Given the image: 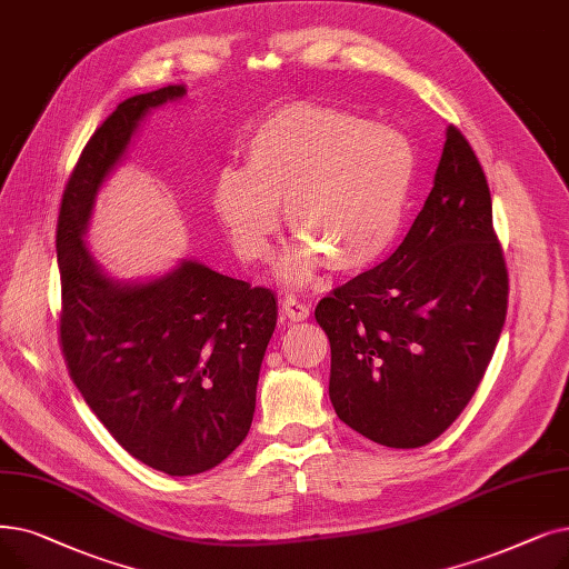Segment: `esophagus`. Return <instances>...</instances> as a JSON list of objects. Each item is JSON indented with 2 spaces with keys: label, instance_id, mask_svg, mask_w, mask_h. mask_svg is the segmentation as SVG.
<instances>
[{
  "label": "esophagus",
  "instance_id": "1",
  "mask_svg": "<svg viewBox=\"0 0 569 569\" xmlns=\"http://www.w3.org/2000/svg\"><path fill=\"white\" fill-rule=\"evenodd\" d=\"M281 309H283V313H286L290 320H295V323H300V320H307L309 313H311L309 305H305L302 300L295 298V295H288V298L281 302Z\"/></svg>",
  "mask_w": 569,
  "mask_h": 569
}]
</instances>
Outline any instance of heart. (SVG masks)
Segmentation results:
<instances>
[{"label":"heart","instance_id":"obj_1","mask_svg":"<svg viewBox=\"0 0 569 569\" xmlns=\"http://www.w3.org/2000/svg\"><path fill=\"white\" fill-rule=\"evenodd\" d=\"M413 181L405 134L353 111L292 102L264 116L243 146V169L223 167L211 207L243 260H260L279 230V207L300 239L279 279L309 283L326 262L360 271L377 262L402 226Z\"/></svg>","mask_w":569,"mask_h":569}]
</instances>
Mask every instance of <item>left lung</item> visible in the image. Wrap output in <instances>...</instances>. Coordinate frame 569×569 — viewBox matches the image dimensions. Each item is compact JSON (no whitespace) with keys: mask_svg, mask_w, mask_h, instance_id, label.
I'll list each match as a JSON object with an SVG mask.
<instances>
[{"mask_svg":"<svg viewBox=\"0 0 569 569\" xmlns=\"http://www.w3.org/2000/svg\"><path fill=\"white\" fill-rule=\"evenodd\" d=\"M507 292L488 181L449 126L432 190L398 251L316 307L337 416L390 449L437 439L483 379Z\"/></svg>","mask_w":569,"mask_h":569,"instance_id":"1","label":"left lung"}]
</instances>
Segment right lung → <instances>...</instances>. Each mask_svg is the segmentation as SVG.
<instances>
[{"mask_svg": "<svg viewBox=\"0 0 569 569\" xmlns=\"http://www.w3.org/2000/svg\"><path fill=\"white\" fill-rule=\"evenodd\" d=\"M186 86L134 94L94 130L58 218L60 339L69 375L116 441L169 477L223 462L251 430L277 295L181 258L158 277L116 279L86 241L94 200L146 116Z\"/></svg>", "mask_w": 569, "mask_h": 569, "instance_id": "1", "label": "right lung"}]
</instances>
